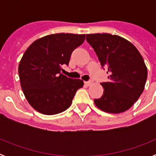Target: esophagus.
<instances>
[{
	"mask_svg": "<svg viewBox=\"0 0 156 156\" xmlns=\"http://www.w3.org/2000/svg\"><path fill=\"white\" fill-rule=\"evenodd\" d=\"M84 83H85V85H86V86H90V85H91L92 83H93V81H92V80L85 81Z\"/></svg>",
	"mask_w": 156,
	"mask_h": 156,
	"instance_id": "1",
	"label": "esophagus"
}]
</instances>
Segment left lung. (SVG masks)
<instances>
[{
	"label": "left lung",
	"mask_w": 156,
	"mask_h": 156,
	"mask_svg": "<svg viewBox=\"0 0 156 156\" xmlns=\"http://www.w3.org/2000/svg\"><path fill=\"white\" fill-rule=\"evenodd\" d=\"M86 40L109 74L108 82L101 83L104 93L94 99V104L109 113L126 111L144 90L148 71L142 56L134 45L119 36L87 34Z\"/></svg>",
	"instance_id": "obj_1"
}]
</instances>
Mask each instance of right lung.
Returning a JSON list of instances; mask_svg holds the SVG:
<instances>
[{"mask_svg":"<svg viewBox=\"0 0 156 156\" xmlns=\"http://www.w3.org/2000/svg\"><path fill=\"white\" fill-rule=\"evenodd\" d=\"M85 34H55L34 41L19 65L21 87L30 105L45 115L62 112L71 105L83 81L61 73L74 50L83 43Z\"/></svg>","mask_w":156,"mask_h":156,"instance_id":"right-lung-1","label":"right lung"}]
</instances>
